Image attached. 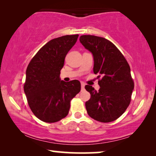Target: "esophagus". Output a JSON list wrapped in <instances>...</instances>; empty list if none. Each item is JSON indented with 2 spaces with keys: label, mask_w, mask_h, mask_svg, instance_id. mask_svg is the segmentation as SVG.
<instances>
[{
  "label": "esophagus",
  "mask_w": 156,
  "mask_h": 156,
  "mask_svg": "<svg viewBox=\"0 0 156 156\" xmlns=\"http://www.w3.org/2000/svg\"><path fill=\"white\" fill-rule=\"evenodd\" d=\"M84 87H85L84 83H83V82L81 83V88H82V91L84 90Z\"/></svg>",
  "instance_id": "esophagus-1"
}]
</instances>
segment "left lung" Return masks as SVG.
I'll list each match as a JSON object with an SVG mask.
<instances>
[{"mask_svg":"<svg viewBox=\"0 0 156 156\" xmlns=\"http://www.w3.org/2000/svg\"><path fill=\"white\" fill-rule=\"evenodd\" d=\"M80 41L94 57V73L99 74V90L86 85L91 98L85 104L89 116L100 122L115 121L129 106L134 83L126 59L106 38L82 35Z\"/></svg>","mask_w":156,"mask_h":156,"instance_id":"8db88e82","label":"left lung"}]
</instances>
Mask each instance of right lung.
Segmentation results:
<instances>
[{
	"label": "right lung",
	"mask_w": 156,
	"mask_h": 156,
	"mask_svg": "<svg viewBox=\"0 0 156 156\" xmlns=\"http://www.w3.org/2000/svg\"><path fill=\"white\" fill-rule=\"evenodd\" d=\"M79 35L55 38L38 51L26 69L24 91L35 116L54 123L68 114L70 101L81 90L80 81L65 82L60 79L65 59Z\"/></svg>",
	"instance_id": "right-lung-1"
}]
</instances>
